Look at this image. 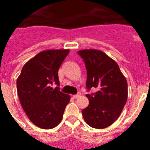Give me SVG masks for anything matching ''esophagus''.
<instances>
[{
  "label": "esophagus",
  "instance_id": "34e87169",
  "mask_svg": "<svg viewBox=\"0 0 150 150\" xmlns=\"http://www.w3.org/2000/svg\"><path fill=\"white\" fill-rule=\"evenodd\" d=\"M80 95H81V94L79 93H77L76 94V95H73V98H74V99H76V98H79V96H80Z\"/></svg>",
  "mask_w": 150,
  "mask_h": 150
}]
</instances>
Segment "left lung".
Instances as JSON below:
<instances>
[{"mask_svg": "<svg viewBox=\"0 0 150 150\" xmlns=\"http://www.w3.org/2000/svg\"><path fill=\"white\" fill-rule=\"evenodd\" d=\"M78 54L87 71L86 88L98 91L86 96L88 106L82 110L85 122L95 128H105L120 117L128 98V83L113 59L100 50H83Z\"/></svg>", "mask_w": 150, "mask_h": 150, "instance_id": "obj_1", "label": "left lung"}]
</instances>
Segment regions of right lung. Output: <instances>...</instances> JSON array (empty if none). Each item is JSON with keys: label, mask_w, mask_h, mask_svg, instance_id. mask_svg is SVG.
Here are the masks:
<instances>
[{"label": "right lung", "mask_w": 150, "mask_h": 150, "mask_svg": "<svg viewBox=\"0 0 150 150\" xmlns=\"http://www.w3.org/2000/svg\"><path fill=\"white\" fill-rule=\"evenodd\" d=\"M69 50L42 51L23 66L16 81L21 105L29 120L43 129L61 122L70 95L59 90V69ZM55 83L58 86H51Z\"/></svg>", "instance_id": "right-lung-1"}]
</instances>
